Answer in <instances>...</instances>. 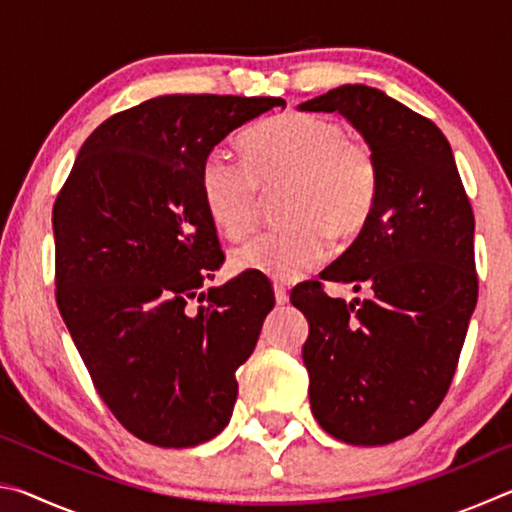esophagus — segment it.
<instances>
[{
  "label": "esophagus",
  "instance_id": "34e87169",
  "mask_svg": "<svg viewBox=\"0 0 512 512\" xmlns=\"http://www.w3.org/2000/svg\"><path fill=\"white\" fill-rule=\"evenodd\" d=\"M273 291H275V302H277V305H284V302H289V289L284 287L282 282H275L273 284Z\"/></svg>",
  "mask_w": 512,
  "mask_h": 512
}]
</instances>
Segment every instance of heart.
I'll use <instances>...</instances> for the list:
<instances>
[{"instance_id":"1","label":"heart","mask_w":512,"mask_h":512,"mask_svg":"<svg viewBox=\"0 0 512 512\" xmlns=\"http://www.w3.org/2000/svg\"><path fill=\"white\" fill-rule=\"evenodd\" d=\"M246 160L214 149L201 164V196L207 214L228 237L253 225L262 189L287 185L280 216L232 250L237 271L296 280L329 253L332 235H359L375 210L379 167L370 146L343 135L334 121L284 112L244 137Z\"/></svg>"}]
</instances>
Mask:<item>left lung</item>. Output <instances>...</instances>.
<instances>
[{"mask_svg": "<svg viewBox=\"0 0 512 512\" xmlns=\"http://www.w3.org/2000/svg\"><path fill=\"white\" fill-rule=\"evenodd\" d=\"M298 110L339 112L379 167L368 223L320 273L366 298H329L318 280L291 291L309 320L311 411L336 440L388 445L418 431L452 384L479 296L474 214L447 137L404 103L341 85Z\"/></svg>", "mask_w": 512, "mask_h": 512, "instance_id": "8db88e82", "label": "left lung"}]
</instances>
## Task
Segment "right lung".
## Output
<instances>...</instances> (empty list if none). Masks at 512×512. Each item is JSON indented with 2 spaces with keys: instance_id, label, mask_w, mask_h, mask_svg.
Instances as JSON below:
<instances>
[{
  "instance_id": "right-lung-1",
  "label": "right lung",
  "mask_w": 512,
  "mask_h": 512,
  "mask_svg": "<svg viewBox=\"0 0 512 512\" xmlns=\"http://www.w3.org/2000/svg\"><path fill=\"white\" fill-rule=\"evenodd\" d=\"M277 97L167 94L81 146L54 205L56 300L115 418L144 443L194 447L230 422L237 368L275 305L264 273L201 291L223 264L201 164Z\"/></svg>"
}]
</instances>
